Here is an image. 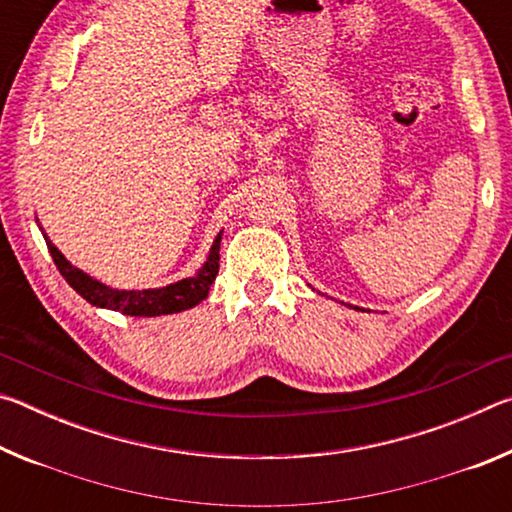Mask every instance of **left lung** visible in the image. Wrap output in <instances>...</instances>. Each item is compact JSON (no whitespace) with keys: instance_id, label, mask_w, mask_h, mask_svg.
<instances>
[{"instance_id":"8db88e82","label":"left lung","mask_w":512,"mask_h":512,"mask_svg":"<svg viewBox=\"0 0 512 512\" xmlns=\"http://www.w3.org/2000/svg\"><path fill=\"white\" fill-rule=\"evenodd\" d=\"M354 309H359V307H354ZM361 311H363V309H361Z\"/></svg>"}]
</instances>
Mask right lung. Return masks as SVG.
<instances>
[{
  "instance_id": "right-lung-1",
  "label": "right lung",
  "mask_w": 512,
  "mask_h": 512,
  "mask_svg": "<svg viewBox=\"0 0 512 512\" xmlns=\"http://www.w3.org/2000/svg\"><path fill=\"white\" fill-rule=\"evenodd\" d=\"M42 230V228H40ZM45 235V232H42ZM221 235L219 232L210 248V255H207L205 264L198 268V273L192 277H185V280L173 282L169 287L160 289H142V291H124V289H112L106 284L94 280L88 273H83L81 268L72 266L65 259V255L51 244L49 237L45 235L47 248L51 257H54V264L65 277L69 287H72L79 296L90 302L94 307L121 311L126 316H164V314H178V311L192 309L198 302H203L210 293L212 282L216 280V273H219V248H221Z\"/></svg>"
}]
</instances>
